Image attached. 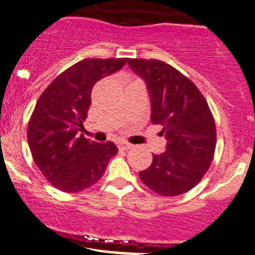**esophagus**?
I'll use <instances>...</instances> for the list:
<instances>
[{
  "label": "esophagus",
  "mask_w": 255,
  "mask_h": 255,
  "mask_svg": "<svg viewBox=\"0 0 255 255\" xmlns=\"http://www.w3.org/2000/svg\"><path fill=\"white\" fill-rule=\"evenodd\" d=\"M132 147V143L127 141H119L118 142V148L119 150H128V148Z\"/></svg>",
  "instance_id": "34e87169"
}]
</instances>
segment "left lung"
I'll list each match as a JSON object with an SVG mask.
<instances>
[{"mask_svg":"<svg viewBox=\"0 0 255 255\" xmlns=\"http://www.w3.org/2000/svg\"><path fill=\"white\" fill-rule=\"evenodd\" d=\"M128 65L147 84L151 122L160 125L166 150L139 171L146 187L164 197L196 187L212 164L216 125L207 100L194 82L159 59L129 58Z\"/></svg>","mask_w":255,"mask_h":255,"instance_id":"1","label":"left lung"}]
</instances>
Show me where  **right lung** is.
<instances>
[{
    "label": "right lung",
    "instance_id": "1",
    "mask_svg": "<svg viewBox=\"0 0 255 255\" xmlns=\"http://www.w3.org/2000/svg\"><path fill=\"white\" fill-rule=\"evenodd\" d=\"M126 62L82 59L59 73L39 96L27 123V142L39 170L62 192L76 193L95 184L118 152L112 141L91 142L79 132L88 118L94 85Z\"/></svg>",
    "mask_w": 255,
    "mask_h": 255
}]
</instances>
